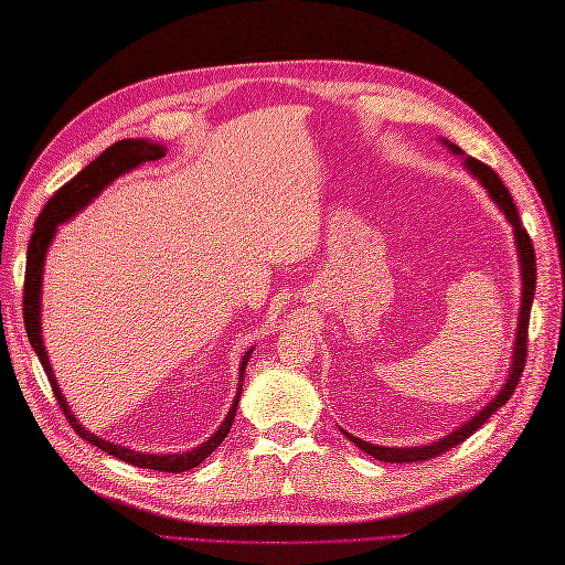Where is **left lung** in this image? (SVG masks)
<instances>
[{
	"label": "left lung",
	"instance_id": "1",
	"mask_svg": "<svg viewBox=\"0 0 565 565\" xmlns=\"http://www.w3.org/2000/svg\"><path fill=\"white\" fill-rule=\"evenodd\" d=\"M443 146H446L452 156H457L465 164V169L469 172V177H473L478 183L486 188V193L490 195V200L498 204V210L504 214V218L509 221V226L514 228V243H516V256H519V268H521V303H519V324H516V339H514V349H511V363H509V374L504 384L500 386V391L494 393L492 401H488L473 417H469L465 424H459L455 431L440 436L438 440L429 443V446H409V448H388V446H374V443H367L363 438H358L349 431H344L339 426V431L344 434L355 448H361L363 452H367L370 457L380 459V461H391V465H407V461H426L440 452H446L450 448H455L457 443H461L465 438H469L476 429H481L483 422L498 413V409L511 398L514 393L521 372L525 367V339H527V320H530V306H533V297H535V249L530 237L525 233V228L521 226V218L516 212V204L511 200V193L504 188L502 179L492 172V169L483 162L473 160L471 156H465L461 148H457L452 141L448 139H438Z\"/></svg>",
	"mask_w": 565,
	"mask_h": 565
}]
</instances>
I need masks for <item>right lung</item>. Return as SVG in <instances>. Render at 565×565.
Wrapping results in <instances>:
<instances>
[{"label":"right lung","instance_id":"right-lung-1","mask_svg":"<svg viewBox=\"0 0 565 565\" xmlns=\"http://www.w3.org/2000/svg\"><path fill=\"white\" fill-rule=\"evenodd\" d=\"M167 152V146L156 143V141H148V139H125V141H117L110 148H106L100 156L89 162L87 167L82 169V172L73 179L67 181L58 193H54L46 202V207L42 210V214L38 216V224H35V233L30 237V245H28V266H25V297H23V318H25V332L30 339V347L35 349L40 363L46 372L49 384L54 388V396L58 401V405L63 407L65 417L71 419L73 429L79 434V438H84L92 446H96L98 450H104L117 459L127 461V465H134L139 469H156V471H167V473H181L188 469H195L198 465H202L204 459H207L218 446L221 440H224L231 431L235 413H237V403H241L243 396V382H245V370H247V361L252 358V349H247V353L243 355L241 367H237V391H235V398L233 405L228 409V415L221 422L218 429L204 440L200 443L198 448H191L185 452H174V455H160V452H139V450H131L127 446H117V443H110L106 438H100L96 434H92L89 429H84V424H79V419L75 417V413L67 405L63 391L58 386V380L54 374V367L49 363V353L44 347V334H42V282H44V264H46V252L54 243V237L58 233V226L67 224V221L75 218L82 210H87L89 204L106 191V188L134 169H139L146 162L152 160H160Z\"/></svg>","mask_w":565,"mask_h":565}]
</instances>
